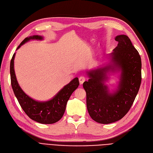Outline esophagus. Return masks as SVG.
<instances>
[{"mask_svg":"<svg viewBox=\"0 0 153 153\" xmlns=\"http://www.w3.org/2000/svg\"><path fill=\"white\" fill-rule=\"evenodd\" d=\"M79 82L81 85V84H82L86 81V77L85 76H81L79 77Z\"/></svg>","mask_w":153,"mask_h":153,"instance_id":"34e87169","label":"esophagus"}]
</instances>
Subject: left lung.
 <instances>
[{"mask_svg":"<svg viewBox=\"0 0 153 153\" xmlns=\"http://www.w3.org/2000/svg\"><path fill=\"white\" fill-rule=\"evenodd\" d=\"M115 40L118 44L111 53V60L122 71L117 91L110 94L103 82L112 65L88 72L90 79L83 83L88 113L93 120L101 124L116 122L127 114L141 84L142 63L139 52L128 36H117Z\"/></svg>","mask_w":153,"mask_h":153,"instance_id":"8db88e82","label":"left lung"}]
</instances>
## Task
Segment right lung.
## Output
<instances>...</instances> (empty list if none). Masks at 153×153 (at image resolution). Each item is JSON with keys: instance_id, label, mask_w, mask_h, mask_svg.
I'll use <instances>...</instances> for the list:
<instances>
[{"instance_id": "1", "label": "right lung", "mask_w": 153, "mask_h": 153, "mask_svg": "<svg viewBox=\"0 0 153 153\" xmlns=\"http://www.w3.org/2000/svg\"><path fill=\"white\" fill-rule=\"evenodd\" d=\"M30 39L41 40L42 37L39 36L26 37L18 46L17 50ZM14 56L15 53H14L10 63L11 83L14 95L24 112L30 119L42 124H53L58 121L64 114L67 102L72 93L79 85L78 78H74L70 83L64 86L51 100L45 102L36 101L27 95L18 85L14 70Z\"/></svg>"}]
</instances>
